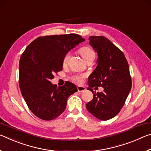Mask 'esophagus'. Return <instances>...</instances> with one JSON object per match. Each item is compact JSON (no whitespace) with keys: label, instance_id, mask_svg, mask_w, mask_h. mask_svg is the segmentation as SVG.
<instances>
[{"label":"esophagus","instance_id":"1","mask_svg":"<svg viewBox=\"0 0 151 151\" xmlns=\"http://www.w3.org/2000/svg\"><path fill=\"white\" fill-rule=\"evenodd\" d=\"M77 89H78V91L79 93H82V92H84L86 91V87L85 86H77Z\"/></svg>","mask_w":151,"mask_h":151}]
</instances>
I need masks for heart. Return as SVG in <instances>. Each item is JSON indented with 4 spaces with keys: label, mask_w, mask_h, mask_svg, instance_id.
Wrapping results in <instances>:
<instances>
[{
    "label": "heart",
    "mask_w": 151,
    "mask_h": 151,
    "mask_svg": "<svg viewBox=\"0 0 151 151\" xmlns=\"http://www.w3.org/2000/svg\"><path fill=\"white\" fill-rule=\"evenodd\" d=\"M78 52L80 53L82 57L84 58V60L85 61L88 60L89 59H91V58H95V52L93 50V48H91L89 47H81L80 49L78 50ZM70 58V52L66 53L65 55L64 56L63 59V65L65 66L66 64H67L68 59ZM84 77H85V75H73L71 78L72 80L75 82L76 83H83Z\"/></svg>",
    "instance_id": "obj_1"
}]
</instances>
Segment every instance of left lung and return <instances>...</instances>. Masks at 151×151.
<instances>
[{
  "instance_id": "obj_1",
  "label": "left lung",
  "mask_w": 151,
  "mask_h": 151,
  "mask_svg": "<svg viewBox=\"0 0 151 151\" xmlns=\"http://www.w3.org/2000/svg\"><path fill=\"white\" fill-rule=\"evenodd\" d=\"M88 39L98 58L88 80L87 89L93 93V99L86 107L96 119L106 121L119 113L131 91L129 66L123 52L106 37L91 36ZM94 86H101L104 91L96 93Z\"/></svg>"
}]
</instances>
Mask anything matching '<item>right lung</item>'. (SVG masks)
Wrapping results in <instances>:
<instances>
[{
  "label": "right lung",
  "instance_id": "obj_1",
  "mask_svg": "<svg viewBox=\"0 0 151 151\" xmlns=\"http://www.w3.org/2000/svg\"><path fill=\"white\" fill-rule=\"evenodd\" d=\"M85 41L76 34L39 37L26 48L20 58L19 86L25 102L35 116L55 119L65 110L68 98L77 92L73 83L55 86L50 80L63 70L66 53Z\"/></svg>",
  "mask_w": 151,
  "mask_h": 151
}]
</instances>
